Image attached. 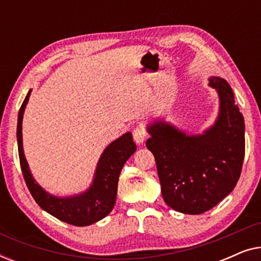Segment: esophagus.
<instances>
[{
	"instance_id": "obj_1",
	"label": "esophagus",
	"mask_w": 261,
	"mask_h": 261,
	"mask_svg": "<svg viewBox=\"0 0 261 261\" xmlns=\"http://www.w3.org/2000/svg\"><path fill=\"white\" fill-rule=\"evenodd\" d=\"M146 138H147V132L142 126H138L134 128L133 130V139L134 141L137 142V144H142L146 140Z\"/></svg>"
}]
</instances>
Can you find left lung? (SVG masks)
Wrapping results in <instances>:
<instances>
[{
  "mask_svg": "<svg viewBox=\"0 0 261 261\" xmlns=\"http://www.w3.org/2000/svg\"><path fill=\"white\" fill-rule=\"evenodd\" d=\"M220 96L215 124L202 135H187L165 122L148 127L147 148L155 158L165 203L183 214L205 213L229 195L240 178L245 156L244 116L229 85L209 80Z\"/></svg>",
  "mask_w": 261,
  "mask_h": 261,
  "instance_id": "1",
  "label": "left lung"
}]
</instances>
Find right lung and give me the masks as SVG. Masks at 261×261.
<instances>
[{
    "instance_id": "add662e5",
    "label": "right lung",
    "mask_w": 261,
    "mask_h": 261,
    "mask_svg": "<svg viewBox=\"0 0 261 261\" xmlns=\"http://www.w3.org/2000/svg\"><path fill=\"white\" fill-rule=\"evenodd\" d=\"M32 90L24 98L17 117V148L20 165L26 185L34 201L45 212L72 226H89L102 220L112 212L116 201L117 181L121 170L137 149L132 133H126L105 149L96 169L94 183L84 194L67 198L49 195L35 183L26 162L22 147V117Z\"/></svg>"
}]
</instances>
